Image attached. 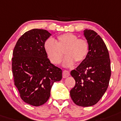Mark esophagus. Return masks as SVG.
<instances>
[{"label":"esophagus","mask_w":121,"mask_h":121,"mask_svg":"<svg viewBox=\"0 0 121 121\" xmlns=\"http://www.w3.org/2000/svg\"><path fill=\"white\" fill-rule=\"evenodd\" d=\"M70 75V73L68 71H66V70H65L63 72V78H66L68 77H69Z\"/></svg>","instance_id":"obj_1"}]
</instances>
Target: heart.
<instances>
[{
    "instance_id": "obj_1",
    "label": "heart",
    "mask_w": 121,
    "mask_h": 121,
    "mask_svg": "<svg viewBox=\"0 0 121 121\" xmlns=\"http://www.w3.org/2000/svg\"><path fill=\"white\" fill-rule=\"evenodd\" d=\"M44 48L50 60L52 63L58 65L61 61L64 55L63 65L71 67L74 61L81 63L85 60L89 53V46L87 40L78 39V36L71 33L58 35L56 42L48 39L45 42Z\"/></svg>"
}]
</instances>
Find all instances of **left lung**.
I'll return each instance as SVG.
<instances>
[{"instance_id": "left-lung-1", "label": "left lung", "mask_w": 121, "mask_h": 121, "mask_svg": "<svg viewBox=\"0 0 121 121\" xmlns=\"http://www.w3.org/2000/svg\"><path fill=\"white\" fill-rule=\"evenodd\" d=\"M84 36L89 43V53L71 75L75 86L70 91L72 100L80 106H93L106 91L111 77L109 52L100 35L93 30L86 29Z\"/></svg>"}]
</instances>
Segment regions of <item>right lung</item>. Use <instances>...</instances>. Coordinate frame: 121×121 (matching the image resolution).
<instances>
[{"instance_id":"1","label":"right lung","mask_w":121,"mask_h":121,"mask_svg":"<svg viewBox=\"0 0 121 121\" xmlns=\"http://www.w3.org/2000/svg\"><path fill=\"white\" fill-rule=\"evenodd\" d=\"M50 35L45 29H31L19 38L13 52L15 86L21 99L34 106L46 103L53 83L62 79V70L50 63L44 48Z\"/></svg>"}]
</instances>
